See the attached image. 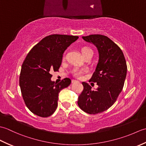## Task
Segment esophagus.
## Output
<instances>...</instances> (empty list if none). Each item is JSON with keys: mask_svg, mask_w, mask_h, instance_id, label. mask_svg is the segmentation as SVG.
Masks as SVG:
<instances>
[{"mask_svg": "<svg viewBox=\"0 0 146 146\" xmlns=\"http://www.w3.org/2000/svg\"><path fill=\"white\" fill-rule=\"evenodd\" d=\"M77 82H78V81H76V80H71V83H76Z\"/></svg>", "mask_w": 146, "mask_h": 146, "instance_id": "34e87169", "label": "esophagus"}]
</instances>
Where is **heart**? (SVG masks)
Segmentation results:
<instances>
[{
	"label": "heart",
	"mask_w": 146,
	"mask_h": 146,
	"mask_svg": "<svg viewBox=\"0 0 146 146\" xmlns=\"http://www.w3.org/2000/svg\"><path fill=\"white\" fill-rule=\"evenodd\" d=\"M81 52L83 56H84L90 53V52H93V51L91 49H90L88 48H83L82 49ZM83 73H84V71L83 70L75 69L73 71V75L76 77H78V78H80V77H81L82 75H83Z\"/></svg>",
	"instance_id": "heart-1"
}]
</instances>
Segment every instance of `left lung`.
Instances as JSON below:
<instances>
[{
    "label": "left lung",
    "instance_id": "1",
    "mask_svg": "<svg viewBox=\"0 0 146 146\" xmlns=\"http://www.w3.org/2000/svg\"><path fill=\"white\" fill-rule=\"evenodd\" d=\"M82 38L98 49V64L90 81L97 83L98 87L92 90L90 85L83 82L78 105L86 113L97 114L108 109L117 100L124 85L127 67L122 51L108 37L92 35Z\"/></svg>",
    "mask_w": 146,
    "mask_h": 146
}]
</instances>
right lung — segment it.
<instances>
[{
  "mask_svg": "<svg viewBox=\"0 0 146 146\" xmlns=\"http://www.w3.org/2000/svg\"><path fill=\"white\" fill-rule=\"evenodd\" d=\"M78 39L70 35L46 36L27 54L22 64L19 85L24 101L34 114L48 117L56 110L59 93L71 81L66 78L55 83L51 73L58 71L64 51Z\"/></svg>",
  "mask_w": 146,
  "mask_h": 146,
  "instance_id": "add662e5",
  "label": "right lung"
}]
</instances>
